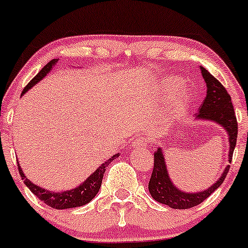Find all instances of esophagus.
Returning a JSON list of instances; mask_svg holds the SVG:
<instances>
[{
  "label": "esophagus",
  "instance_id": "obj_1",
  "mask_svg": "<svg viewBox=\"0 0 248 248\" xmlns=\"http://www.w3.org/2000/svg\"><path fill=\"white\" fill-rule=\"evenodd\" d=\"M146 145H147V140L145 138H137L132 142V146L134 147V148H137V147H146Z\"/></svg>",
  "mask_w": 248,
  "mask_h": 248
}]
</instances>
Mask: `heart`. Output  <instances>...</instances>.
I'll use <instances>...</instances> for the list:
<instances>
[{
    "instance_id": "obj_1",
    "label": "heart",
    "mask_w": 248,
    "mask_h": 248,
    "mask_svg": "<svg viewBox=\"0 0 248 248\" xmlns=\"http://www.w3.org/2000/svg\"><path fill=\"white\" fill-rule=\"evenodd\" d=\"M179 84H180L179 81L168 80L167 83L164 86V89H162V95H164L165 97H170L174 92H175V89L179 87ZM190 99H192V93H190L188 89H185L184 93L176 99V103H175L176 108L184 107L185 105H187V103L190 101Z\"/></svg>"
}]
</instances>
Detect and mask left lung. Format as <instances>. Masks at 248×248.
Returning <instances> with one entry per match:
<instances>
[{
    "label": "left lung",
    "mask_w": 248,
    "mask_h": 248,
    "mask_svg": "<svg viewBox=\"0 0 248 248\" xmlns=\"http://www.w3.org/2000/svg\"><path fill=\"white\" fill-rule=\"evenodd\" d=\"M200 69L207 87V94L203 102L201 103L199 111L195 114L194 120L216 122L225 129L228 137V161L231 162L236 145V138H238V122H236L232 99L225 87L208 70L203 67H200ZM228 170H230V165L226 166L221 176L207 189L195 193L185 192L178 188L170 180L164 151L161 147H159L154 153V168L148 184V189L152 198L162 205L174 209L192 208L207 199L214 190L221 186Z\"/></svg>",
    "instance_id": "left-lung-1"
}]
</instances>
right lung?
<instances>
[{"label":"right lung","instance_id":"obj_1","mask_svg":"<svg viewBox=\"0 0 248 248\" xmlns=\"http://www.w3.org/2000/svg\"><path fill=\"white\" fill-rule=\"evenodd\" d=\"M59 62V59H54L51 60L50 62H48L42 69L37 73V75L35 76L34 78L24 87L22 94L24 95L31 87H34L37 82H40L46 75L53 69V67L55 66L56 63ZM120 156V153L113 155L110 159L106 160L103 164L100 166L99 168H96L94 173H92L88 178L86 179V181H83L82 184L78 185V187L75 188L69 189V190H63V192H53V190H49L46 188H42L40 187L39 185H35L34 182H31L24 175V173L22 172V168H21L20 164H18V172H20L21 178L22 180H24V184L26 186L28 187L29 189L36 195L37 198L41 201L48 205L49 207L55 208V209H67V208H74V207H80V206L86 205L88 203L89 201H92L95 198V195L97 194V192L100 190V187H101V182H102V178L103 174L106 172V168L108 167V165L113 161L114 159Z\"/></svg>","mask_w":248,"mask_h":248}]
</instances>
